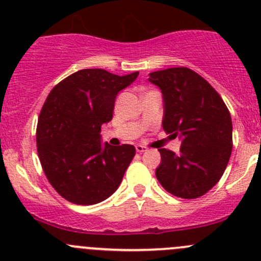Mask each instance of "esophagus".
Segmentation results:
<instances>
[{"label":"esophagus","instance_id":"34e87169","mask_svg":"<svg viewBox=\"0 0 261 261\" xmlns=\"http://www.w3.org/2000/svg\"><path fill=\"white\" fill-rule=\"evenodd\" d=\"M135 149H136V151H138V152H144V151H146V150H147L146 147L143 146V145H136Z\"/></svg>","mask_w":261,"mask_h":261}]
</instances>
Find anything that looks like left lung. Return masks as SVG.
<instances>
[{
  "label": "left lung",
  "mask_w": 261,
  "mask_h": 261,
  "mask_svg": "<svg viewBox=\"0 0 261 261\" xmlns=\"http://www.w3.org/2000/svg\"><path fill=\"white\" fill-rule=\"evenodd\" d=\"M149 82L162 91L163 128L181 140L179 154L159 149L155 175L173 196L198 198L221 179L230 160V112L211 84L189 68L152 72Z\"/></svg>",
  "instance_id": "1"
}]
</instances>
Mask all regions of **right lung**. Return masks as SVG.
Segmentation results:
<instances>
[{"label":"right lung","mask_w":261,"mask_h":261,"mask_svg":"<svg viewBox=\"0 0 261 261\" xmlns=\"http://www.w3.org/2000/svg\"><path fill=\"white\" fill-rule=\"evenodd\" d=\"M138 75L82 69L49 93L36 128L38 154L49 183L67 201L99 203L120 186L135 147L102 144L101 126L112 120L118 92Z\"/></svg>","instance_id":"obj_1"}]
</instances>
